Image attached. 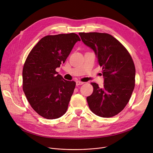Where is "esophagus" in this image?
Segmentation results:
<instances>
[{
	"mask_svg": "<svg viewBox=\"0 0 153 153\" xmlns=\"http://www.w3.org/2000/svg\"><path fill=\"white\" fill-rule=\"evenodd\" d=\"M84 82H81V81H76V85H82Z\"/></svg>",
	"mask_w": 153,
	"mask_h": 153,
	"instance_id": "obj_1",
	"label": "esophagus"
}]
</instances>
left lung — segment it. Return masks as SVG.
I'll return each mask as SVG.
<instances>
[{
    "label": "left lung",
    "instance_id": "8db88e82",
    "mask_svg": "<svg viewBox=\"0 0 153 153\" xmlns=\"http://www.w3.org/2000/svg\"><path fill=\"white\" fill-rule=\"evenodd\" d=\"M79 35L94 51L104 78L103 88L91 83L94 91L87 97L88 105L96 115L114 117L123 110L134 90L136 71L131 56L111 35L97 32Z\"/></svg>",
    "mask_w": 153,
    "mask_h": 153
}]
</instances>
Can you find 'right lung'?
I'll list each match as a JSON object with an SVG mask.
<instances>
[{"mask_svg":"<svg viewBox=\"0 0 153 153\" xmlns=\"http://www.w3.org/2000/svg\"><path fill=\"white\" fill-rule=\"evenodd\" d=\"M79 41L74 33L46 36L33 48L24 64L23 92L31 107L43 118H58L68 110L76 82L64 79L56 69Z\"/></svg>","mask_w":153,"mask_h":153,"instance_id":"1","label":"right lung"}]
</instances>
